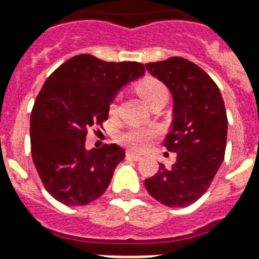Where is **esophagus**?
<instances>
[{"label": "esophagus", "instance_id": "1", "mask_svg": "<svg viewBox=\"0 0 259 259\" xmlns=\"http://www.w3.org/2000/svg\"><path fill=\"white\" fill-rule=\"evenodd\" d=\"M126 158H129V159H133V161H140L141 155H139V154H135V152L127 151V152H126Z\"/></svg>", "mask_w": 259, "mask_h": 259}]
</instances>
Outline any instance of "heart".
<instances>
[{
  "label": "heart",
  "mask_w": 259,
  "mask_h": 259,
  "mask_svg": "<svg viewBox=\"0 0 259 259\" xmlns=\"http://www.w3.org/2000/svg\"><path fill=\"white\" fill-rule=\"evenodd\" d=\"M136 90L150 105L161 97L168 98V90H166L165 84L161 83L159 80L154 79V77H146V79L140 80L136 85ZM118 109L119 97H115L109 104V113L115 115L118 112ZM155 139H157L155 130L144 129V127H132V129L126 130L124 133L119 136V143L130 151L139 152L146 150Z\"/></svg>",
  "instance_id": "heart-1"
}]
</instances>
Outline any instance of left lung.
<instances>
[{
  "instance_id": "left-lung-1",
  "label": "left lung",
  "mask_w": 259,
  "mask_h": 259,
  "mask_svg": "<svg viewBox=\"0 0 259 259\" xmlns=\"http://www.w3.org/2000/svg\"><path fill=\"white\" fill-rule=\"evenodd\" d=\"M146 68L174 97V123L163 146L178 157L172 168L161 163L144 185L163 205L187 206L208 190L223 162L228 137L225 102L215 81L187 59L172 57Z\"/></svg>"
}]
</instances>
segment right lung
Masks as SVG:
<instances>
[{"label": "right lung", "instance_id": "obj_1", "mask_svg": "<svg viewBox=\"0 0 259 259\" xmlns=\"http://www.w3.org/2000/svg\"><path fill=\"white\" fill-rule=\"evenodd\" d=\"M144 72L139 62H105L80 54L46 80L31 111V158L55 200L85 205L107 190L124 151L116 144L85 150L87 130L102 127L118 91Z\"/></svg>", "mask_w": 259, "mask_h": 259}]
</instances>
